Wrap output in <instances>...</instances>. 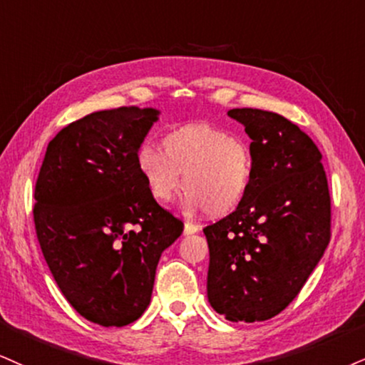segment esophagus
I'll list each match as a JSON object with an SVG mask.
<instances>
[{"label":"esophagus","instance_id":"34e87169","mask_svg":"<svg viewBox=\"0 0 365 365\" xmlns=\"http://www.w3.org/2000/svg\"><path fill=\"white\" fill-rule=\"evenodd\" d=\"M197 232H200V227H197V225L190 223V222L184 223V235H192V233H197Z\"/></svg>","mask_w":365,"mask_h":365}]
</instances>
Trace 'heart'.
I'll list each match as a JSON object with an SVG mask.
<instances>
[{
    "label": "heart",
    "instance_id": "obj_1",
    "mask_svg": "<svg viewBox=\"0 0 365 365\" xmlns=\"http://www.w3.org/2000/svg\"><path fill=\"white\" fill-rule=\"evenodd\" d=\"M135 165L155 201L169 203L184 184L187 206L213 217L240 208L254 182L250 147L227 130L205 123L169 130L162 137V150L143 143Z\"/></svg>",
    "mask_w": 365,
    "mask_h": 365
}]
</instances>
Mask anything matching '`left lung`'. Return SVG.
Instances as JSON below:
<instances>
[{"label": "left lung", "instance_id": "8db88e82", "mask_svg": "<svg viewBox=\"0 0 365 365\" xmlns=\"http://www.w3.org/2000/svg\"><path fill=\"white\" fill-rule=\"evenodd\" d=\"M252 138L254 182L238 210L203 228L208 301L230 322H264L298 296L330 242V192L314 142L284 116L235 108Z\"/></svg>", "mask_w": 365, "mask_h": 365}]
</instances>
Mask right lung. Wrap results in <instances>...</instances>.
Masks as SVG:
<instances>
[{"label": "right lung", "instance_id": "right-lung-1", "mask_svg": "<svg viewBox=\"0 0 365 365\" xmlns=\"http://www.w3.org/2000/svg\"><path fill=\"white\" fill-rule=\"evenodd\" d=\"M154 108L94 111L48 142L34 222L40 249L71 307L101 327H125L150 303L162 252L184 223L157 205L135 154Z\"/></svg>", "mask_w": 365, "mask_h": 365}]
</instances>
